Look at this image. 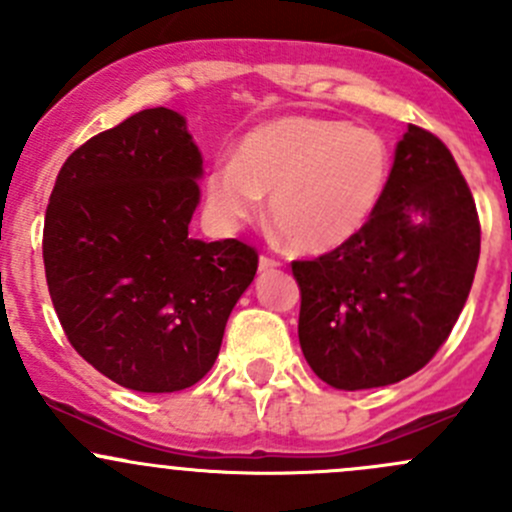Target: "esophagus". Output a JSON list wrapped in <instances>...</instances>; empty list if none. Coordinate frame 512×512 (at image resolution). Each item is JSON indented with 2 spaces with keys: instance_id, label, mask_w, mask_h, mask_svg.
<instances>
[{
  "instance_id": "esophagus-1",
  "label": "esophagus",
  "mask_w": 512,
  "mask_h": 512,
  "mask_svg": "<svg viewBox=\"0 0 512 512\" xmlns=\"http://www.w3.org/2000/svg\"><path fill=\"white\" fill-rule=\"evenodd\" d=\"M278 266H281V261H278V258L266 256V254L258 258V271H273V268H278Z\"/></svg>"
}]
</instances>
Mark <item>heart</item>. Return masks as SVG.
Segmentation results:
<instances>
[{
  "label": "heart",
  "mask_w": 512,
  "mask_h": 512,
  "mask_svg": "<svg viewBox=\"0 0 512 512\" xmlns=\"http://www.w3.org/2000/svg\"><path fill=\"white\" fill-rule=\"evenodd\" d=\"M387 140L347 120L283 115L239 140L234 160L204 179L207 202L226 224L249 219L261 194L293 249L323 254L360 234L387 194Z\"/></svg>",
  "instance_id": "heart-1"
}]
</instances>
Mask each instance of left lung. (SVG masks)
Returning <instances> with one entry per match:
<instances>
[{"label": "left lung", "instance_id": "8db88e82", "mask_svg": "<svg viewBox=\"0 0 512 512\" xmlns=\"http://www.w3.org/2000/svg\"><path fill=\"white\" fill-rule=\"evenodd\" d=\"M481 254V221L451 150L409 125L370 224L328 254L293 261L298 340L335 389L419 372L451 335Z\"/></svg>", "mask_w": 512, "mask_h": 512}]
</instances>
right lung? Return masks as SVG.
<instances>
[{
	"label": "right lung",
	"mask_w": 512,
	"mask_h": 512,
	"mask_svg": "<svg viewBox=\"0 0 512 512\" xmlns=\"http://www.w3.org/2000/svg\"><path fill=\"white\" fill-rule=\"evenodd\" d=\"M202 155L170 108L130 115L63 162L44 219V268L73 350L115 384H197L254 281L258 251L189 231Z\"/></svg>",
	"instance_id": "1"
}]
</instances>
